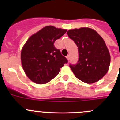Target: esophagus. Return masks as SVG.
Listing matches in <instances>:
<instances>
[{
    "label": "esophagus",
    "instance_id": "1",
    "mask_svg": "<svg viewBox=\"0 0 120 120\" xmlns=\"http://www.w3.org/2000/svg\"><path fill=\"white\" fill-rule=\"evenodd\" d=\"M66 58H67V59H68V60H70V55H68L67 56H66Z\"/></svg>",
    "mask_w": 120,
    "mask_h": 120
}]
</instances>
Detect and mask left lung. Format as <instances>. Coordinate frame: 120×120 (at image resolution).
<instances>
[{
  "label": "left lung",
  "mask_w": 120,
  "mask_h": 120,
  "mask_svg": "<svg viewBox=\"0 0 120 120\" xmlns=\"http://www.w3.org/2000/svg\"><path fill=\"white\" fill-rule=\"evenodd\" d=\"M67 35L78 47L79 60L69 65L75 76L86 83L101 79L109 70L111 56L101 36L88 27L68 30Z\"/></svg>",
  "instance_id": "1"
}]
</instances>
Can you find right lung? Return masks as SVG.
Segmentation results:
<instances>
[{"instance_id":"1","label":"right lung","mask_w":120,"mask_h":120,"mask_svg":"<svg viewBox=\"0 0 120 120\" xmlns=\"http://www.w3.org/2000/svg\"><path fill=\"white\" fill-rule=\"evenodd\" d=\"M66 32V29L45 26L26 42L21 52L22 67L27 77L34 83H48L68 62L54 45L55 41Z\"/></svg>"}]
</instances>
